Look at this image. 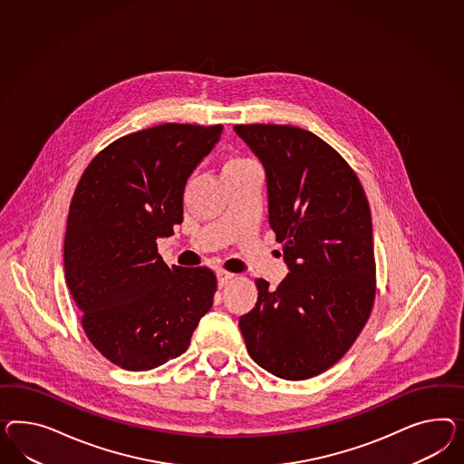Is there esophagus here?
<instances>
[{
  "mask_svg": "<svg viewBox=\"0 0 464 464\" xmlns=\"http://www.w3.org/2000/svg\"><path fill=\"white\" fill-rule=\"evenodd\" d=\"M235 278V274H229V272H225V270H221V272H218V285L223 288L225 287L227 282H231Z\"/></svg>",
  "mask_w": 464,
  "mask_h": 464,
  "instance_id": "34e87169",
  "label": "esophagus"
}]
</instances>
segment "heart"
<instances>
[{
    "label": "heart",
    "mask_w": 464,
    "mask_h": 464,
    "mask_svg": "<svg viewBox=\"0 0 464 464\" xmlns=\"http://www.w3.org/2000/svg\"><path fill=\"white\" fill-rule=\"evenodd\" d=\"M248 163H253L251 160H246V159H241V157H231L225 165V170H231V169H238V167H243V165H248Z\"/></svg>",
    "instance_id": "b5f03b06"
}]
</instances>
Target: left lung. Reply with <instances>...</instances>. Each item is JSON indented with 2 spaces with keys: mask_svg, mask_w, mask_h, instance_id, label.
Wrapping results in <instances>:
<instances>
[{
  "mask_svg": "<svg viewBox=\"0 0 464 464\" xmlns=\"http://www.w3.org/2000/svg\"><path fill=\"white\" fill-rule=\"evenodd\" d=\"M266 177L268 223L288 274L258 278V301L239 317L251 358L284 380H305L338 363L375 301L372 214L350 165L311 131L237 125Z\"/></svg>",
  "mask_w": 464,
  "mask_h": 464,
  "instance_id": "1",
  "label": "left lung"
}]
</instances>
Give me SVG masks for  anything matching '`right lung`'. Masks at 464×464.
<instances>
[{
	"label": "right lung",
	"mask_w": 464,
	"mask_h": 464,
	"mask_svg": "<svg viewBox=\"0 0 464 464\" xmlns=\"http://www.w3.org/2000/svg\"><path fill=\"white\" fill-rule=\"evenodd\" d=\"M223 126H153L89 163L69 208L63 270L89 341L111 363L145 372L188 350L213 305L206 266L163 264L157 239L182 223L188 177Z\"/></svg>",
	"instance_id": "obj_1"
}]
</instances>
